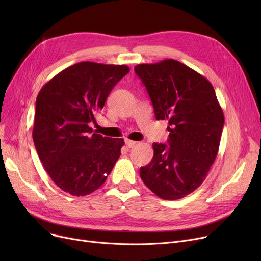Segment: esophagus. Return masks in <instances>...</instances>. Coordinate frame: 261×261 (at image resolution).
Segmentation results:
<instances>
[{"label": "esophagus", "mask_w": 261, "mask_h": 261, "mask_svg": "<svg viewBox=\"0 0 261 261\" xmlns=\"http://www.w3.org/2000/svg\"><path fill=\"white\" fill-rule=\"evenodd\" d=\"M125 143H126V146H127L128 148H132V147H134L136 144H138V142L131 141V140H128V139L125 141Z\"/></svg>", "instance_id": "obj_1"}]
</instances>
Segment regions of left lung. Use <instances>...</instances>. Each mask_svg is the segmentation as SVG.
<instances>
[{"label": "left lung", "mask_w": 261, "mask_h": 261, "mask_svg": "<svg viewBox=\"0 0 261 261\" xmlns=\"http://www.w3.org/2000/svg\"><path fill=\"white\" fill-rule=\"evenodd\" d=\"M158 120L167 119L168 145L154 143L153 158L140 174L164 200H177L205 180L218 154L224 115L211 82L187 65L165 59L134 67Z\"/></svg>", "instance_id": "8db88e82"}]
</instances>
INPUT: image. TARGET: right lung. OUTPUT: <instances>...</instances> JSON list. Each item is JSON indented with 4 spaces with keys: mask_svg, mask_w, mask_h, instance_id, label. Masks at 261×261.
Listing matches in <instances>:
<instances>
[{
    "mask_svg": "<svg viewBox=\"0 0 261 261\" xmlns=\"http://www.w3.org/2000/svg\"><path fill=\"white\" fill-rule=\"evenodd\" d=\"M129 71L127 65L84 61L66 67L40 90L33 139L49 177L65 193L90 195L112 171L125 142L92 133L90 122Z\"/></svg>",
    "mask_w": 261,
    "mask_h": 261,
    "instance_id": "1",
    "label": "right lung"
}]
</instances>
